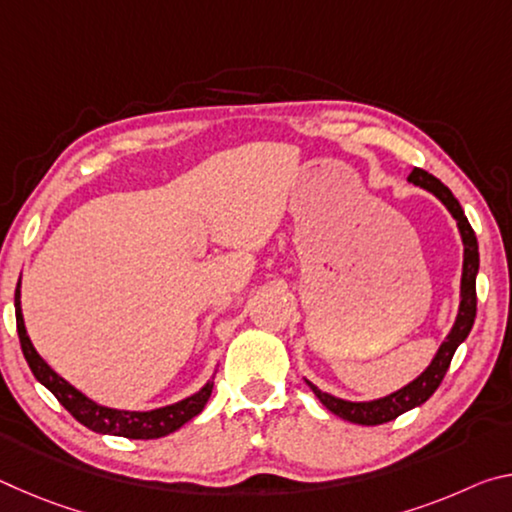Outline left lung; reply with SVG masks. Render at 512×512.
I'll return each instance as SVG.
<instances>
[{
  "instance_id": "obj_1",
  "label": "left lung",
  "mask_w": 512,
  "mask_h": 512,
  "mask_svg": "<svg viewBox=\"0 0 512 512\" xmlns=\"http://www.w3.org/2000/svg\"><path fill=\"white\" fill-rule=\"evenodd\" d=\"M409 183L415 187L424 189L438 198L440 203L447 207V212L454 216L456 228L461 232V241H463V273H461V305H458V314L452 329H449L445 341L440 343V348L433 354V359L427 368H424L418 377L409 384L397 388L395 393L386 395V397H377V400H368V402H350L343 400V397L329 395L325 391H320L316 384L305 377V384L311 388L320 404L325 409L332 411L339 418L354 422V424H366V427H375V424H384L395 420L397 415H402L406 411L415 409L429 400V397L436 393V388L443 381L445 372L452 363V357L458 345H461L470 329L474 325L476 318V275H479V244H476V235L472 230L470 221L463 212L461 203L456 201L454 194L449 192V187L440 183L438 178H433L431 173L422 171V169H413L409 176Z\"/></svg>"
}]
</instances>
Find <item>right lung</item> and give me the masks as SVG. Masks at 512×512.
<instances>
[{"mask_svg": "<svg viewBox=\"0 0 512 512\" xmlns=\"http://www.w3.org/2000/svg\"><path fill=\"white\" fill-rule=\"evenodd\" d=\"M20 289H22V277L17 280V289H15V320H17V336H20L24 359H27L31 372L36 375L40 384L45 386L47 391L54 393L56 400L63 404L65 409L83 424V427L103 433V436L153 440V438H162V436H169L173 431H178L183 424L196 418V415L205 409V404L212 395L214 375L216 370H219V366L214 368L212 377L207 379L203 388H198L194 395H189L180 402L160 406V409H151V411L110 409V406H103L99 402L90 400V397L81 393L79 388L60 377L58 372L40 357L38 350L33 348V343L27 334V325H24V316H22Z\"/></svg>", "mask_w": 512, "mask_h": 512, "instance_id": "add662e5", "label": "right lung"}]
</instances>
